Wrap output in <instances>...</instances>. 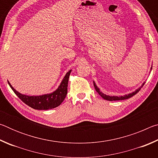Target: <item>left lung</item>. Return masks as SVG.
<instances>
[{
    "mask_svg": "<svg viewBox=\"0 0 158 158\" xmlns=\"http://www.w3.org/2000/svg\"><path fill=\"white\" fill-rule=\"evenodd\" d=\"M151 69H152V68H151ZM146 82H143V84H142V85L140 88H139L138 89H137L135 90V91H134L132 93H129V94L127 95H125L123 96H109V95H106L105 94H104L103 93H102L100 90V89L96 85L95 83L93 81V84H94V87H95V89L96 90V91H97L98 93V94L100 95L102 98L103 99H105V100H109V101H116V100H126V99H128V98H130L131 97H132L133 95H135L137 94V93L139 91V90H141V88L143 86V85H144V84H145Z\"/></svg>",
    "mask_w": 158,
    "mask_h": 158,
    "instance_id": "left-lung-1",
    "label": "left lung"
}]
</instances>
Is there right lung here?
<instances>
[{
    "label": "right lung",
    "mask_w": 158,
    "mask_h": 158,
    "mask_svg": "<svg viewBox=\"0 0 158 158\" xmlns=\"http://www.w3.org/2000/svg\"><path fill=\"white\" fill-rule=\"evenodd\" d=\"M71 71L72 69L67 73L60 85L54 92L39 96H28L21 94L12 86L9 81L7 82L15 94L26 105L37 110H48V109L57 107L65 100L67 93H68V80Z\"/></svg>",
    "instance_id": "1"
}]
</instances>
